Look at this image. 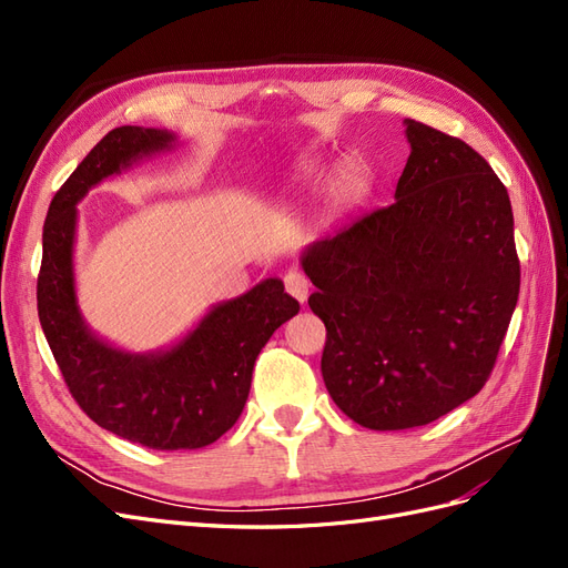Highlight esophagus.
Instances as JSON below:
<instances>
[{
	"label": "esophagus",
	"instance_id": "34e87169",
	"mask_svg": "<svg viewBox=\"0 0 568 568\" xmlns=\"http://www.w3.org/2000/svg\"><path fill=\"white\" fill-rule=\"evenodd\" d=\"M284 286H286V294L294 296L298 303H305L307 301V294H311V284H307L305 274L301 272H288L284 277Z\"/></svg>",
	"mask_w": 568,
	"mask_h": 568
}]
</instances>
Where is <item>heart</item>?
<instances>
[{"label": "heart", "mask_w": 568, "mask_h": 568, "mask_svg": "<svg viewBox=\"0 0 568 568\" xmlns=\"http://www.w3.org/2000/svg\"><path fill=\"white\" fill-rule=\"evenodd\" d=\"M351 186H353V182H351Z\"/></svg>", "instance_id": "obj_1"}]
</instances>
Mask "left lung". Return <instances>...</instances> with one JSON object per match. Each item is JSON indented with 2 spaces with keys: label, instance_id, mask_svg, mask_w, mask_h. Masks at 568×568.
<instances>
[{
  "label": "left lung",
  "instance_id": "1",
  "mask_svg": "<svg viewBox=\"0 0 568 568\" xmlns=\"http://www.w3.org/2000/svg\"><path fill=\"white\" fill-rule=\"evenodd\" d=\"M395 203L301 253L326 326L322 376L374 432L424 426L484 388L519 298L505 184L457 136L405 118Z\"/></svg>",
  "mask_w": 568,
  "mask_h": 568
}]
</instances>
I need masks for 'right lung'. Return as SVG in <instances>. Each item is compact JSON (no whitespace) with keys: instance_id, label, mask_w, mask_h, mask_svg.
<instances>
[{"instance_id":"right-lung-1","label":"right lung","mask_w":568,"mask_h":568,"mask_svg":"<svg viewBox=\"0 0 568 568\" xmlns=\"http://www.w3.org/2000/svg\"><path fill=\"white\" fill-rule=\"evenodd\" d=\"M178 134L111 130L51 199L42 232L38 315L57 365L84 415L151 450H196L227 434L244 412L257 353L301 305L270 277L213 305L192 332L163 351L132 353L99 338L75 294L78 203L111 175L170 151Z\"/></svg>"}]
</instances>
